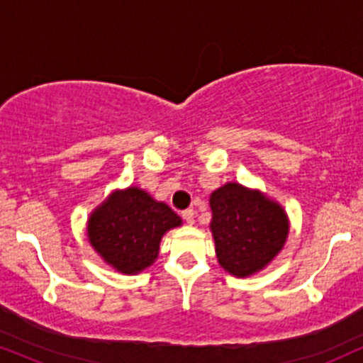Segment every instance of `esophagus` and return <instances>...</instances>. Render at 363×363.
<instances>
[{
  "mask_svg": "<svg viewBox=\"0 0 363 363\" xmlns=\"http://www.w3.org/2000/svg\"><path fill=\"white\" fill-rule=\"evenodd\" d=\"M182 218H184L186 220V223H194V210H191V208H189V210H184V211H182Z\"/></svg>",
  "mask_w": 363,
  "mask_h": 363,
  "instance_id": "esophagus-1",
  "label": "esophagus"
}]
</instances>
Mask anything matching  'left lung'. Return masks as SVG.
Here are the masks:
<instances>
[{"mask_svg":"<svg viewBox=\"0 0 363 363\" xmlns=\"http://www.w3.org/2000/svg\"><path fill=\"white\" fill-rule=\"evenodd\" d=\"M210 208L216 259L232 277L262 272L289 239L285 208L259 189L225 182L210 194Z\"/></svg>","mask_w":363,"mask_h":363,"instance_id":"1","label":"left lung"}]
</instances>
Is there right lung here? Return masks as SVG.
<instances>
[{
  "mask_svg": "<svg viewBox=\"0 0 363 363\" xmlns=\"http://www.w3.org/2000/svg\"><path fill=\"white\" fill-rule=\"evenodd\" d=\"M182 220L164 201L136 186L114 189L86 220V237L104 262L123 274H138L158 257L162 237Z\"/></svg>",
  "mask_w": 363,
  "mask_h": 363,
  "instance_id": "right-lung-1",
  "label": "right lung"
}]
</instances>
